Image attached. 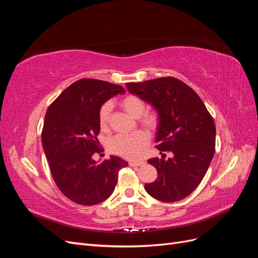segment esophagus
<instances>
[{
  "mask_svg": "<svg viewBox=\"0 0 258 258\" xmlns=\"http://www.w3.org/2000/svg\"><path fill=\"white\" fill-rule=\"evenodd\" d=\"M143 165H144V161H143V160L130 161V162H129V166H131V167H140V166H143Z\"/></svg>",
  "mask_w": 258,
  "mask_h": 258,
  "instance_id": "esophagus-1",
  "label": "esophagus"
}]
</instances>
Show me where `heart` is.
<instances>
[{
    "instance_id": "1",
    "label": "heart",
    "mask_w": 258,
    "mask_h": 258,
    "mask_svg": "<svg viewBox=\"0 0 258 258\" xmlns=\"http://www.w3.org/2000/svg\"><path fill=\"white\" fill-rule=\"evenodd\" d=\"M120 106L129 115L135 118H139V122L146 129L155 131L159 126L160 117L156 111H146V104L144 101L136 96L128 95L123 97L120 102ZM112 105L110 102L104 103L100 108L99 112V122L100 127L105 130L108 126L110 120ZM150 142V137L145 131L138 130L131 135H118L113 137L108 141V150L115 155L127 159H135L142 153V151Z\"/></svg>"
}]
</instances>
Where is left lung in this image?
<instances>
[{
	"label": "left lung",
	"instance_id": "obj_1",
	"mask_svg": "<svg viewBox=\"0 0 258 258\" xmlns=\"http://www.w3.org/2000/svg\"><path fill=\"white\" fill-rule=\"evenodd\" d=\"M128 90L151 103L160 121L156 142L162 157L148 159L157 179L145 184L155 199L175 202L186 198L205 177L215 152V123L196 91L175 77L127 83ZM165 151L174 154L165 159Z\"/></svg>",
	"mask_w": 258,
	"mask_h": 258
}]
</instances>
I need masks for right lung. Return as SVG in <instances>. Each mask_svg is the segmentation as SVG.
Wrapping results in <instances>:
<instances>
[{"label": "right lung", "instance_id": "add662e5", "mask_svg": "<svg viewBox=\"0 0 258 258\" xmlns=\"http://www.w3.org/2000/svg\"><path fill=\"white\" fill-rule=\"evenodd\" d=\"M119 85L83 79L70 85L47 108L42 143L54 183L67 198L81 206H95L113 194L121 168L128 162L116 156L96 162L102 152L98 141L99 112Z\"/></svg>", "mask_w": 258, "mask_h": 258}]
</instances>
